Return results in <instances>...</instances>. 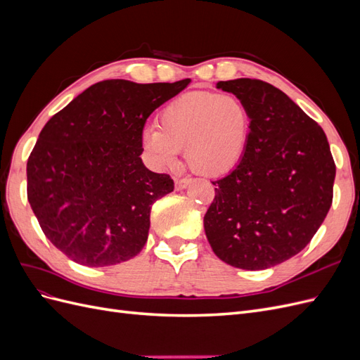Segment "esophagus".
I'll return each instance as SVG.
<instances>
[{
  "label": "esophagus",
  "mask_w": 360,
  "mask_h": 360,
  "mask_svg": "<svg viewBox=\"0 0 360 360\" xmlns=\"http://www.w3.org/2000/svg\"><path fill=\"white\" fill-rule=\"evenodd\" d=\"M189 181L191 180L186 179V177H184V179H176V180H174V184H176V189L177 191H181V189H184V188L188 186Z\"/></svg>",
  "instance_id": "1"
}]
</instances>
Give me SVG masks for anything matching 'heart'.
I'll use <instances>...</instances> for the list:
<instances>
[{
    "mask_svg": "<svg viewBox=\"0 0 360 360\" xmlns=\"http://www.w3.org/2000/svg\"><path fill=\"white\" fill-rule=\"evenodd\" d=\"M158 124L143 130V147L158 167H172L184 150L193 172L221 177L243 159L252 117L234 94L193 91L163 108Z\"/></svg>",
    "mask_w": 360,
    "mask_h": 360,
    "instance_id": "heart-1",
    "label": "heart"
}]
</instances>
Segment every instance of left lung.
I'll return each mask as SVG.
<instances>
[{
	"instance_id": "obj_1",
	"label": "left lung",
	"mask_w": 360,
	"mask_h": 360,
	"mask_svg": "<svg viewBox=\"0 0 360 360\" xmlns=\"http://www.w3.org/2000/svg\"><path fill=\"white\" fill-rule=\"evenodd\" d=\"M252 117L240 163L212 181L204 216L213 252L226 264L263 270L299 254L317 233L333 198L336 167L323 129L276 86L259 79L219 81Z\"/></svg>"
}]
</instances>
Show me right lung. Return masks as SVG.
I'll return each instance as SVG.
<instances>
[{
	"label": "right lung",
	"instance_id": "1",
	"mask_svg": "<svg viewBox=\"0 0 360 360\" xmlns=\"http://www.w3.org/2000/svg\"><path fill=\"white\" fill-rule=\"evenodd\" d=\"M189 82H97L41 129L27 162L28 202L49 242L75 263L114 266L144 248L151 205L174 181L143 163V129Z\"/></svg>",
	"mask_w": 360,
	"mask_h": 360
}]
</instances>
